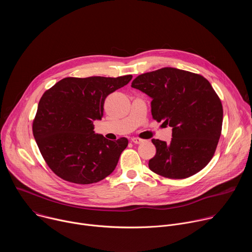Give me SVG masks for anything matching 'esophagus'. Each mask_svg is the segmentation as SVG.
<instances>
[{
	"instance_id": "34e87169",
	"label": "esophagus",
	"mask_w": 252,
	"mask_h": 252,
	"mask_svg": "<svg viewBox=\"0 0 252 252\" xmlns=\"http://www.w3.org/2000/svg\"><path fill=\"white\" fill-rule=\"evenodd\" d=\"M131 141L133 143H135V145H140V143L145 142V139H141V138H138V137H132L131 138Z\"/></svg>"
}]
</instances>
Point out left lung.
<instances>
[{"mask_svg": "<svg viewBox=\"0 0 252 252\" xmlns=\"http://www.w3.org/2000/svg\"><path fill=\"white\" fill-rule=\"evenodd\" d=\"M131 87L152 98V115L172 127L169 143L152 139L157 148L149 167L167 178L189 177L212 158L221 133L223 110L202 76L162 67L136 77Z\"/></svg>", "mask_w": 252, "mask_h": 252, "instance_id": "8db88e82", "label": "left lung"}]
</instances>
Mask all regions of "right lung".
Segmentation results:
<instances>
[{"label":"right lung","instance_id":"right-lung-1","mask_svg":"<svg viewBox=\"0 0 252 252\" xmlns=\"http://www.w3.org/2000/svg\"><path fill=\"white\" fill-rule=\"evenodd\" d=\"M131 78H64L45 92L32 133L44 159L58 176L90 185L115 170L128 140L107 139L94 132L93 124L103 116L105 97Z\"/></svg>","mask_w":252,"mask_h":252}]
</instances>
